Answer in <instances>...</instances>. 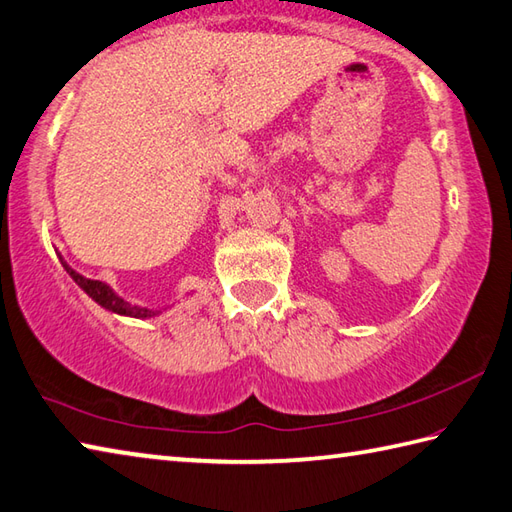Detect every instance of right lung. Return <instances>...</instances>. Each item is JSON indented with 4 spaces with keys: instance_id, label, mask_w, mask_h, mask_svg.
<instances>
[{
    "instance_id": "right-lung-1",
    "label": "right lung",
    "mask_w": 512,
    "mask_h": 512,
    "mask_svg": "<svg viewBox=\"0 0 512 512\" xmlns=\"http://www.w3.org/2000/svg\"><path fill=\"white\" fill-rule=\"evenodd\" d=\"M59 255V253H57ZM59 259H62V266L66 268V273L73 277V282L84 290V293L93 299V302H97L99 306H102L104 310H108V313H115V315H124V317H135V319H153V317H159L162 313H166L168 308H173L177 302L168 304L164 308H148V306H139V304H130L126 302V299L122 295H117L113 288H110L106 282H99V279H90V277H84L79 275L75 268H70L66 259L59 255ZM186 297H193V293H188Z\"/></svg>"
}]
</instances>
